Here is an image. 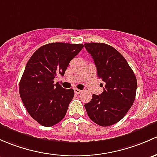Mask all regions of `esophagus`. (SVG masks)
Masks as SVG:
<instances>
[{"label":"esophagus","mask_w":157,"mask_h":157,"mask_svg":"<svg viewBox=\"0 0 157 157\" xmlns=\"http://www.w3.org/2000/svg\"><path fill=\"white\" fill-rule=\"evenodd\" d=\"M81 92H82V90H78V89H74V92H75V94H77V95L80 94Z\"/></svg>","instance_id":"34e87169"}]
</instances>
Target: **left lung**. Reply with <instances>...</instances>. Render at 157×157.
Here are the masks:
<instances>
[{"label":"left lung","mask_w":157,"mask_h":157,"mask_svg":"<svg viewBox=\"0 0 157 157\" xmlns=\"http://www.w3.org/2000/svg\"><path fill=\"white\" fill-rule=\"evenodd\" d=\"M96 66L98 77L105 82L104 91L92 95L85 104L87 114L101 126L115 124L124 117L133 105L137 80L126 59L111 46L103 43L84 44Z\"/></svg>","instance_id":"8db88e82"}]
</instances>
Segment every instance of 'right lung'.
Instances as JSON below:
<instances>
[{
    "label": "right lung",
    "mask_w": 157,
    "mask_h": 157,
    "mask_svg": "<svg viewBox=\"0 0 157 157\" xmlns=\"http://www.w3.org/2000/svg\"><path fill=\"white\" fill-rule=\"evenodd\" d=\"M81 44L51 43L36 50L25 68L19 94L30 116L44 126H52L67 113L73 89L54 83L58 74L64 76L71 61L83 49Z\"/></svg>",
    "instance_id": "obj_1"
}]
</instances>
